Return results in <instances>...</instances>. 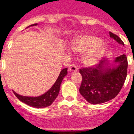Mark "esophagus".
<instances>
[{
  "instance_id": "esophagus-1",
  "label": "esophagus",
  "mask_w": 134,
  "mask_h": 134,
  "mask_svg": "<svg viewBox=\"0 0 134 134\" xmlns=\"http://www.w3.org/2000/svg\"><path fill=\"white\" fill-rule=\"evenodd\" d=\"M77 70L78 68L75 64H70L68 68V70L70 72H76V71H77Z\"/></svg>"
}]
</instances>
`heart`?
<instances>
[{
    "label": "heart",
    "mask_w": 134,
    "mask_h": 134,
    "mask_svg": "<svg viewBox=\"0 0 134 134\" xmlns=\"http://www.w3.org/2000/svg\"><path fill=\"white\" fill-rule=\"evenodd\" d=\"M106 48L105 44L99 41L97 37L92 35L78 36L71 43L72 50L75 53H82V62L88 66L97 64L105 54Z\"/></svg>",
    "instance_id": "obj_1"
}]
</instances>
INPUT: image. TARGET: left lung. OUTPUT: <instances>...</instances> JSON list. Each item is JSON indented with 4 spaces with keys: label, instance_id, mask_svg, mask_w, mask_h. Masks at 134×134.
Segmentation results:
<instances>
[{
    "label": "left lung",
    "instance_id": "8db88e82",
    "mask_svg": "<svg viewBox=\"0 0 134 134\" xmlns=\"http://www.w3.org/2000/svg\"><path fill=\"white\" fill-rule=\"evenodd\" d=\"M111 38L124 46L123 41L115 34L109 32ZM118 66L109 67L107 60H101L94 66L80 69L82 82L79 91L91 104H100L113 99L119 94L127 76V59L125 54L117 57Z\"/></svg>",
    "mask_w": 134,
    "mask_h": 134
}]
</instances>
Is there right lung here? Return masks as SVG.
<instances>
[{
	"instance_id": "obj_1",
	"label": "right lung",
	"mask_w": 134,
	"mask_h": 134,
	"mask_svg": "<svg viewBox=\"0 0 134 134\" xmlns=\"http://www.w3.org/2000/svg\"><path fill=\"white\" fill-rule=\"evenodd\" d=\"M36 25L37 24L35 23V24L32 25ZM67 70H68L67 68H64L60 72L58 78L56 80L55 83L54 84L52 87L42 95L35 97H25V96L20 95V94H17L13 91L14 94L21 101L29 105V106H31V107H36V108H43V107H48V106L52 105V103L54 102V100L56 99V97L58 95L62 81L63 80L64 77L68 73Z\"/></svg>"
}]
</instances>
